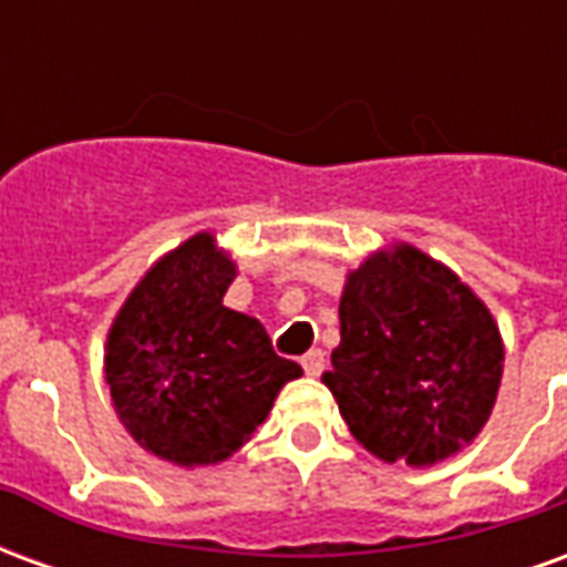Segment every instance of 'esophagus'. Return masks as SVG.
Returning a JSON list of instances; mask_svg holds the SVG:
<instances>
[{
	"mask_svg": "<svg viewBox=\"0 0 567 567\" xmlns=\"http://www.w3.org/2000/svg\"><path fill=\"white\" fill-rule=\"evenodd\" d=\"M300 364L307 370V377H319L321 370H324V352L321 349H309L307 355L300 358Z\"/></svg>",
	"mask_w": 567,
	"mask_h": 567,
	"instance_id": "esophagus-1",
	"label": "esophagus"
}]
</instances>
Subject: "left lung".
Returning a JSON list of instances; mask_svg holds the SVG:
<instances>
[{
    "label": "left lung",
    "mask_w": 567,
    "mask_h": 567,
    "mask_svg": "<svg viewBox=\"0 0 567 567\" xmlns=\"http://www.w3.org/2000/svg\"><path fill=\"white\" fill-rule=\"evenodd\" d=\"M498 324L483 300L413 246L349 272L340 346L321 380L382 462L434 464L480 434L501 385Z\"/></svg>",
    "instance_id": "1"
}]
</instances>
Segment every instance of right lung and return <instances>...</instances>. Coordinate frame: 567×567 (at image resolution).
<instances>
[{"mask_svg": "<svg viewBox=\"0 0 567 567\" xmlns=\"http://www.w3.org/2000/svg\"><path fill=\"white\" fill-rule=\"evenodd\" d=\"M234 276L212 234L190 236L145 272L109 331L105 382L117 416L166 462H224L303 373L272 352L258 319L224 307Z\"/></svg>", "mask_w": 567, "mask_h": 567, "instance_id": "add662e5", "label": "right lung"}]
</instances>
